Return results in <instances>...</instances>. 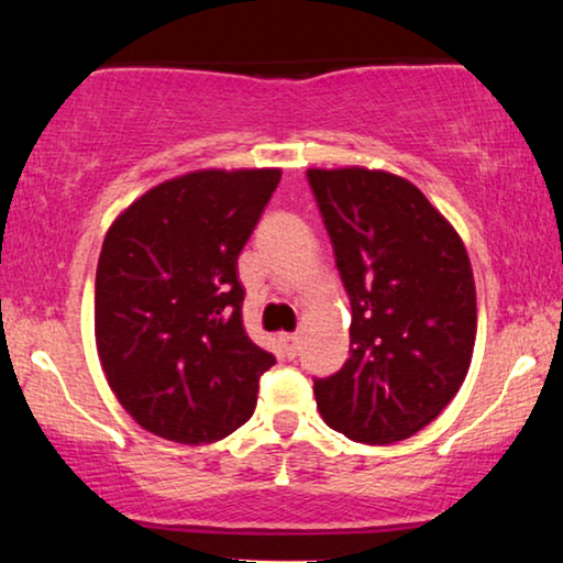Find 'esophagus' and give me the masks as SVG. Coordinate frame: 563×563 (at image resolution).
<instances>
[{"instance_id":"obj_1","label":"esophagus","mask_w":563,"mask_h":563,"mask_svg":"<svg viewBox=\"0 0 563 563\" xmlns=\"http://www.w3.org/2000/svg\"><path fill=\"white\" fill-rule=\"evenodd\" d=\"M280 342H283V350H286V357L294 360L298 355V334H283Z\"/></svg>"}]
</instances>
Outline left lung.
Here are the masks:
<instances>
[{"label":"left lung","instance_id":"1","mask_svg":"<svg viewBox=\"0 0 563 563\" xmlns=\"http://www.w3.org/2000/svg\"><path fill=\"white\" fill-rule=\"evenodd\" d=\"M352 303L350 357L313 384L332 430L391 445L422 430L466 380L476 286L453 223L384 169L309 172Z\"/></svg>","mask_w":563,"mask_h":563}]
</instances>
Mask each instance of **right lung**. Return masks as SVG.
Masks as SVG:
<instances>
[{
  "mask_svg": "<svg viewBox=\"0 0 563 563\" xmlns=\"http://www.w3.org/2000/svg\"><path fill=\"white\" fill-rule=\"evenodd\" d=\"M280 175L195 169L164 179L104 234L97 355L120 407L146 432L216 443L254 415L275 357L244 332L236 260Z\"/></svg>",
  "mask_w": 563,
  "mask_h": 563,
  "instance_id": "add662e5",
  "label": "right lung"
}]
</instances>
